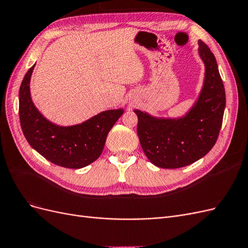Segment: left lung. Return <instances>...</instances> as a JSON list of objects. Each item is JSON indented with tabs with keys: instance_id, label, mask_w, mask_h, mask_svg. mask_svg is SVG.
I'll return each mask as SVG.
<instances>
[{
	"instance_id": "obj_1",
	"label": "left lung",
	"mask_w": 248,
	"mask_h": 248,
	"mask_svg": "<svg viewBox=\"0 0 248 248\" xmlns=\"http://www.w3.org/2000/svg\"><path fill=\"white\" fill-rule=\"evenodd\" d=\"M199 56L205 76L197 100L181 117H155L134 109L142 151L154 166L179 169L204 157L213 148L221 128L226 92L216 59L199 40Z\"/></svg>"
}]
</instances>
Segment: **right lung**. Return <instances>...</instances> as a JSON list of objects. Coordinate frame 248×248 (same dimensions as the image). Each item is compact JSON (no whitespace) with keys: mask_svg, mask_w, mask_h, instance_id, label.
Segmentation results:
<instances>
[{"mask_svg":"<svg viewBox=\"0 0 248 248\" xmlns=\"http://www.w3.org/2000/svg\"><path fill=\"white\" fill-rule=\"evenodd\" d=\"M34 64L19 88V120L24 136L34 150L48 161L67 169H81L101 155L111 127L124 108L99 112L79 124L62 126L49 121L35 107L30 91Z\"/></svg>","mask_w":248,"mask_h":248,"instance_id":"obj_1","label":"right lung"}]
</instances>
